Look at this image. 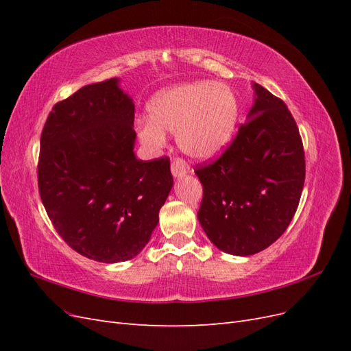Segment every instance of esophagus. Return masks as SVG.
I'll use <instances>...</instances> for the list:
<instances>
[{
  "instance_id": "obj_1",
  "label": "esophagus",
  "mask_w": 351,
  "mask_h": 351,
  "mask_svg": "<svg viewBox=\"0 0 351 351\" xmlns=\"http://www.w3.org/2000/svg\"><path fill=\"white\" fill-rule=\"evenodd\" d=\"M189 171V168L186 165V162L183 161L182 158H174V161L171 162V173L174 177H183L186 176Z\"/></svg>"
}]
</instances>
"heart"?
<instances>
[{"instance_id":"obj_1","label":"heart","mask_w":351,"mask_h":351,"mask_svg":"<svg viewBox=\"0 0 351 351\" xmlns=\"http://www.w3.org/2000/svg\"><path fill=\"white\" fill-rule=\"evenodd\" d=\"M149 119L137 123L143 145L158 149L176 133L186 155L210 159L224 151L237 121V98L222 83L195 82L167 89L149 104Z\"/></svg>"}]
</instances>
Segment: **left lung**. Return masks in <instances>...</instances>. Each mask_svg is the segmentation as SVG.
Masks as SVG:
<instances>
[{
    "mask_svg": "<svg viewBox=\"0 0 351 351\" xmlns=\"http://www.w3.org/2000/svg\"><path fill=\"white\" fill-rule=\"evenodd\" d=\"M247 123L221 156L195 169L197 219L215 246L249 256L277 241L299 206L306 176L302 137L282 99L253 83Z\"/></svg>",
    "mask_w": 351,
    "mask_h": 351,
    "instance_id": "left-lung-1",
    "label": "left lung"
}]
</instances>
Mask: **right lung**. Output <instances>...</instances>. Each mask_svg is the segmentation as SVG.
<instances>
[{
	"instance_id": "right-lung-1",
	"label": "right lung",
	"mask_w": 351,
	"mask_h": 351,
	"mask_svg": "<svg viewBox=\"0 0 351 351\" xmlns=\"http://www.w3.org/2000/svg\"><path fill=\"white\" fill-rule=\"evenodd\" d=\"M133 123V101L108 79L57 102L40 134L38 187L52 226L104 263L142 252L173 187L167 156L136 158Z\"/></svg>"
}]
</instances>
